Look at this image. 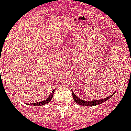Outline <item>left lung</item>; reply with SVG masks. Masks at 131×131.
I'll return each instance as SVG.
<instances>
[{
	"instance_id": "1",
	"label": "left lung",
	"mask_w": 131,
	"mask_h": 131,
	"mask_svg": "<svg viewBox=\"0 0 131 131\" xmlns=\"http://www.w3.org/2000/svg\"><path fill=\"white\" fill-rule=\"evenodd\" d=\"M115 93L116 92H114V93H113V94H112L111 95H110V96H108V97H106V98L104 99H101V100H97L86 101L84 100H82V99L79 98V97L77 95H76V94L72 91V95H73V99H74V100H75V102L83 106H94L100 105V104L104 103L105 101L108 100V99H110Z\"/></svg>"
}]
</instances>
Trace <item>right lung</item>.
<instances>
[{
  "label": "right lung",
  "mask_w": 131,
  "mask_h": 131,
  "mask_svg": "<svg viewBox=\"0 0 131 131\" xmlns=\"http://www.w3.org/2000/svg\"><path fill=\"white\" fill-rule=\"evenodd\" d=\"M55 90H53L52 91V93H50V95H49L48 97V98L45 100L42 101V102H36V103H34V104H27V105H31V106H43V105H46V104H48L51 100H52V99L53 97V95H54V93Z\"/></svg>",
  "instance_id": "1"
}]
</instances>
